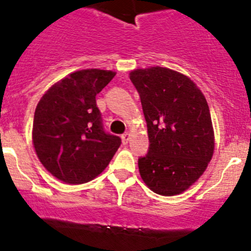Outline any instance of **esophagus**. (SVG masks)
<instances>
[{
	"mask_svg": "<svg viewBox=\"0 0 251 251\" xmlns=\"http://www.w3.org/2000/svg\"><path fill=\"white\" fill-rule=\"evenodd\" d=\"M121 140H123V144H127L130 141V133L125 132L124 135H121Z\"/></svg>",
	"mask_w": 251,
	"mask_h": 251,
	"instance_id": "1",
	"label": "esophagus"
}]
</instances>
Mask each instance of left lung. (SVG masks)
Returning <instances> with one entry per match:
<instances>
[{"label":"left lung","instance_id":"8db88e82","mask_svg":"<svg viewBox=\"0 0 251 251\" xmlns=\"http://www.w3.org/2000/svg\"><path fill=\"white\" fill-rule=\"evenodd\" d=\"M130 79L140 94L150 147L139 158L141 178L161 196H176L200 178L214 152L208 102L181 73L162 67L136 69Z\"/></svg>","mask_w":251,"mask_h":251}]
</instances>
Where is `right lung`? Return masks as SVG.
I'll list each match as a JSON object with an SVG mask.
<instances>
[{
    "label": "right lung",
    "instance_id": "right-lung-1",
    "mask_svg": "<svg viewBox=\"0 0 251 251\" xmlns=\"http://www.w3.org/2000/svg\"><path fill=\"white\" fill-rule=\"evenodd\" d=\"M115 74L111 70H78L51 85L39 100L32 140L42 165L59 181H91L120 147V137L105 132L95 99Z\"/></svg>",
    "mask_w": 251,
    "mask_h": 251
}]
</instances>
